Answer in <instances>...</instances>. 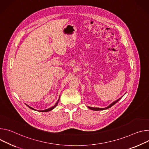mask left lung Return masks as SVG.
<instances>
[{
  "label": "left lung",
  "instance_id": "obj_1",
  "mask_svg": "<svg viewBox=\"0 0 149 149\" xmlns=\"http://www.w3.org/2000/svg\"><path fill=\"white\" fill-rule=\"evenodd\" d=\"M123 97V96H122ZM122 97H120V98H119L118 100H117V101H114L113 102H112L111 104H110L108 107H106V108H93V107H88L89 109H92V110H93V111H100V110H104V109H108V108H109L110 107H111L112 106H113L114 104H116L117 102H118L122 98Z\"/></svg>",
  "mask_w": 149,
  "mask_h": 149
}]
</instances>
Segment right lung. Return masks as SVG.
<instances>
[{"instance_id": "add662e5", "label": "right lung", "mask_w": 149, "mask_h": 149, "mask_svg": "<svg viewBox=\"0 0 149 149\" xmlns=\"http://www.w3.org/2000/svg\"><path fill=\"white\" fill-rule=\"evenodd\" d=\"M59 100H60V97H59V99H58V101L56 102V104H55V105L54 106H53V107H51V108H48V109H45V110H43V111H40V112H48V111H51V110H52V109H53L54 108H56V107L57 106V104H58V101H59ZM29 108H31V109H33V110H36V111H37L36 109H34V108H32V107H29V106H28V105H27Z\"/></svg>"}]
</instances>
